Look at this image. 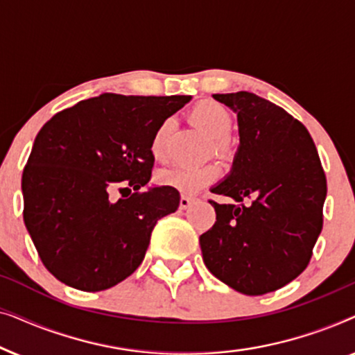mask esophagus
Here are the masks:
<instances>
[{
  "label": "esophagus",
  "instance_id": "1",
  "mask_svg": "<svg viewBox=\"0 0 355 355\" xmlns=\"http://www.w3.org/2000/svg\"><path fill=\"white\" fill-rule=\"evenodd\" d=\"M193 202H196V197H192V196H182V197H181V203H179V205H181L182 210H186V208L191 207Z\"/></svg>",
  "mask_w": 355,
  "mask_h": 355
}]
</instances>
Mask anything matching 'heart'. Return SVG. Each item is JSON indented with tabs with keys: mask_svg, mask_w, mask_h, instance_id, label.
<instances>
[{
	"mask_svg": "<svg viewBox=\"0 0 355 355\" xmlns=\"http://www.w3.org/2000/svg\"><path fill=\"white\" fill-rule=\"evenodd\" d=\"M193 123L205 130L210 137L216 139L215 147L223 150L226 147V140L223 139L231 130L232 116L225 106L213 100H203L193 106L191 111ZM169 121H163L155 129L150 150L157 162H164L168 158V137H169ZM218 168L215 164H202V166H192V164H178L159 173V182L163 186L176 187L182 192H196L207 184L215 181L218 178Z\"/></svg>",
	"mask_w": 355,
	"mask_h": 355,
	"instance_id": "obj_1",
	"label": "heart"
}]
</instances>
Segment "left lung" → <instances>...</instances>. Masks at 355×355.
<instances>
[{"label":"left lung","mask_w":355,"mask_h":355,"mask_svg":"<svg viewBox=\"0 0 355 355\" xmlns=\"http://www.w3.org/2000/svg\"><path fill=\"white\" fill-rule=\"evenodd\" d=\"M237 113L241 145L213 193L216 223L200 236L213 276L247 295L283 288L307 268L323 227L327 176L305 125L250 92L213 95Z\"/></svg>","instance_id":"1"}]
</instances>
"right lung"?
I'll return each mask as SVG.
<instances>
[{
    "mask_svg": "<svg viewBox=\"0 0 355 355\" xmlns=\"http://www.w3.org/2000/svg\"><path fill=\"white\" fill-rule=\"evenodd\" d=\"M189 100L103 94L40 129L22 173L24 221L56 279L96 293L139 268L157 221L181 203L174 187L140 191L152 179L150 142ZM114 188L133 193L114 201Z\"/></svg>",
    "mask_w": 355,
    "mask_h": 355,
    "instance_id": "obj_1",
    "label": "right lung"
}]
</instances>
